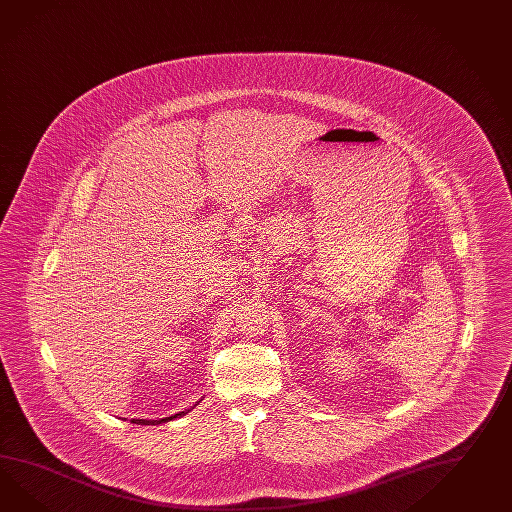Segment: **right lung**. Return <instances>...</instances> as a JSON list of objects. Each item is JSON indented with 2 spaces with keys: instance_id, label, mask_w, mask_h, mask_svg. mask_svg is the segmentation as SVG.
Returning a JSON list of instances; mask_svg holds the SVG:
<instances>
[{
  "instance_id": "right-lung-1",
  "label": "right lung",
  "mask_w": 512,
  "mask_h": 512,
  "mask_svg": "<svg viewBox=\"0 0 512 512\" xmlns=\"http://www.w3.org/2000/svg\"><path fill=\"white\" fill-rule=\"evenodd\" d=\"M200 403V401H198ZM183 414H187V412H179V414H174V416H170V418H161V420H131V422H135V424L140 425H159L164 424V422H168V420H174L177 416H183Z\"/></svg>"
}]
</instances>
